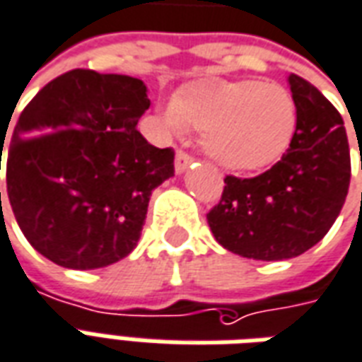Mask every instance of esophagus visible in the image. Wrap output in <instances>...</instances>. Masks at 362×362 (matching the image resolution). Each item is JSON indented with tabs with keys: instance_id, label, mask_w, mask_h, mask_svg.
Wrapping results in <instances>:
<instances>
[{
	"instance_id": "1",
	"label": "esophagus",
	"mask_w": 362,
	"mask_h": 362,
	"mask_svg": "<svg viewBox=\"0 0 362 362\" xmlns=\"http://www.w3.org/2000/svg\"><path fill=\"white\" fill-rule=\"evenodd\" d=\"M192 163H194V158H192L188 153H184V151H178V153H176V160H174V168H176V173L182 174Z\"/></svg>"
}]
</instances>
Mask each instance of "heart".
Segmentation results:
<instances>
[{
	"mask_svg": "<svg viewBox=\"0 0 362 362\" xmlns=\"http://www.w3.org/2000/svg\"><path fill=\"white\" fill-rule=\"evenodd\" d=\"M176 135L204 131L207 156L225 170L249 173L276 163L292 145L298 110L288 88L259 80H206L176 93L163 110Z\"/></svg>",
	"mask_w": 362,
	"mask_h": 362,
	"instance_id": "1",
	"label": "heart"
}]
</instances>
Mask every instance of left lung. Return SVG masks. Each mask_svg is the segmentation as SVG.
<instances>
[{
	"instance_id": "8db88e82",
	"label": "left lung",
	"mask_w": 362,
	"mask_h": 362,
	"mask_svg": "<svg viewBox=\"0 0 362 362\" xmlns=\"http://www.w3.org/2000/svg\"><path fill=\"white\" fill-rule=\"evenodd\" d=\"M298 110L292 145L255 178L225 176L207 223L227 251L255 260L294 259L335 223L351 182L343 117L315 86L288 76Z\"/></svg>"
}]
</instances>
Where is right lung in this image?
Wrapping results in <instances>:
<instances>
[{
	"mask_svg": "<svg viewBox=\"0 0 362 362\" xmlns=\"http://www.w3.org/2000/svg\"><path fill=\"white\" fill-rule=\"evenodd\" d=\"M148 105L143 80L76 68L23 110L7 153V198L42 257L92 270L137 247L153 189L174 176L173 148L137 131Z\"/></svg>",
	"mask_w": 362,
	"mask_h": 362,
	"instance_id": "right-lung-1",
	"label": "right lung"
}]
</instances>
